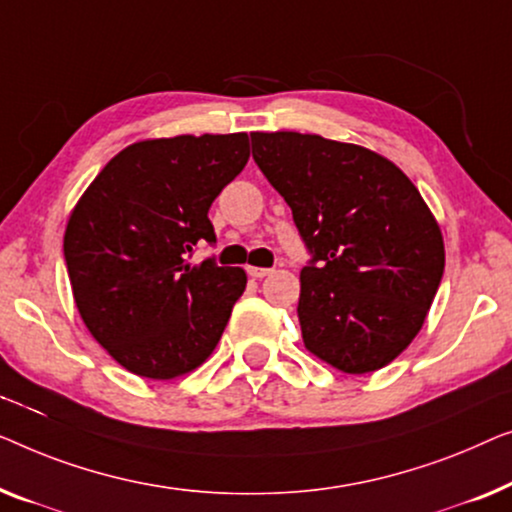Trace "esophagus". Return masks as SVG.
<instances>
[{"instance_id":"obj_1","label":"esophagus","mask_w":512,"mask_h":512,"mask_svg":"<svg viewBox=\"0 0 512 512\" xmlns=\"http://www.w3.org/2000/svg\"><path fill=\"white\" fill-rule=\"evenodd\" d=\"M248 273H250V276H253V278H264V276H269V273H271V269H264V266H248Z\"/></svg>"}]
</instances>
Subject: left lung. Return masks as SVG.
Instances as JSON below:
<instances>
[{
	"mask_svg": "<svg viewBox=\"0 0 512 512\" xmlns=\"http://www.w3.org/2000/svg\"><path fill=\"white\" fill-rule=\"evenodd\" d=\"M250 139L313 253L299 276L306 350L352 376L383 369L422 329L441 285L445 246L434 213L376 150L299 132Z\"/></svg>",
	"mask_w": 512,
	"mask_h": 512,
	"instance_id": "8db88e82",
	"label": "left lung"
}]
</instances>
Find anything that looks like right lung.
<instances>
[{
	"label": "right lung",
	"mask_w": 512,
	"mask_h": 512,
	"mask_svg": "<svg viewBox=\"0 0 512 512\" xmlns=\"http://www.w3.org/2000/svg\"><path fill=\"white\" fill-rule=\"evenodd\" d=\"M248 157L246 132L143 139L111 157L76 201L64 229L71 292L122 369L174 380L213 355L248 276L187 255L215 241L208 208Z\"/></svg>",
	"instance_id": "1"
}]
</instances>
